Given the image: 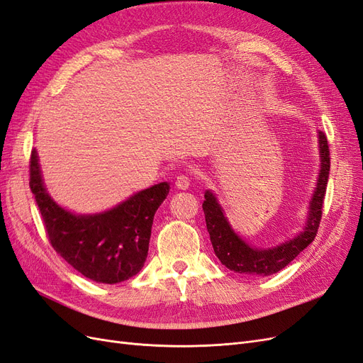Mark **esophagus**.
<instances>
[{"label": "esophagus", "mask_w": 363, "mask_h": 363, "mask_svg": "<svg viewBox=\"0 0 363 363\" xmlns=\"http://www.w3.org/2000/svg\"><path fill=\"white\" fill-rule=\"evenodd\" d=\"M189 183H191L189 177H186V175H183V174H180V175H177V177H175V188L180 189V191L188 189Z\"/></svg>", "instance_id": "obj_1"}]
</instances>
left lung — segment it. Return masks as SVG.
Returning a JSON list of instances; mask_svg holds the SVG:
<instances>
[{"instance_id":"left-lung-1","label":"left lung","mask_w":363,"mask_h":363,"mask_svg":"<svg viewBox=\"0 0 363 363\" xmlns=\"http://www.w3.org/2000/svg\"><path fill=\"white\" fill-rule=\"evenodd\" d=\"M318 144H320L321 169L311 201L309 216H307L303 232L296 235L294 239L286 240L284 244L272 248L250 247L245 240L235 233L232 225L228 224L215 195L211 191L204 192L206 200L203 203V211L206 216L207 232L211 235V242L216 257L230 271L252 274V276H271V274H276L289 265L307 245L313 242L318 233V227H320L321 223L328 171H330V150H328L327 136L321 130L320 135H318Z\"/></svg>"}]
</instances>
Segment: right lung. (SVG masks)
I'll use <instances>...</instances> for the list:
<instances>
[{
  "mask_svg": "<svg viewBox=\"0 0 363 363\" xmlns=\"http://www.w3.org/2000/svg\"><path fill=\"white\" fill-rule=\"evenodd\" d=\"M30 189L52 248L84 277L113 284L142 269L155 213L167 199V182L130 196L111 211L74 215L54 203L42 182L36 150L30 156Z\"/></svg>",
  "mask_w": 363,
  "mask_h": 363,
  "instance_id": "right-lung-1",
  "label": "right lung"
}]
</instances>
